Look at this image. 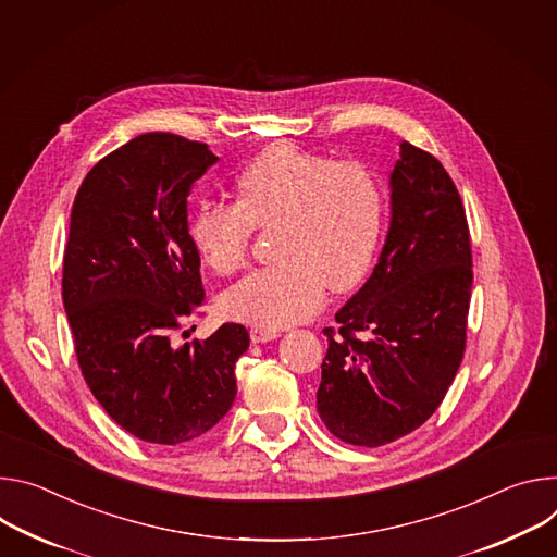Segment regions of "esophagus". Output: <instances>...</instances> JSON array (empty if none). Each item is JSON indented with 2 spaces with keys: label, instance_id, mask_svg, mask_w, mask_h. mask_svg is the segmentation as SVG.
I'll use <instances>...</instances> for the list:
<instances>
[{
  "label": "esophagus",
  "instance_id": "obj_1",
  "mask_svg": "<svg viewBox=\"0 0 557 557\" xmlns=\"http://www.w3.org/2000/svg\"><path fill=\"white\" fill-rule=\"evenodd\" d=\"M250 338H252V343H268V341L278 338V330H272V327H259V325H255V327L250 330Z\"/></svg>",
  "mask_w": 557,
  "mask_h": 557
}]
</instances>
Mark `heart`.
Wrapping results in <instances>:
<instances>
[{
  "instance_id": "1",
  "label": "heart",
  "mask_w": 557,
  "mask_h": 557,
  "mask_svg": "<svg viewBox=\"0 0 557 557\" xmlns=\"http://www.w3.org/2000/svg\"><path fill=\"white\" fill-rule=\"evenodd\" d=\"M236 193L238 201H197L188 221L201 261L223 276L250 261L257 227L274 225L278 261L223 296L232 319L259 327L300 323L323 305L327 287L354 289L376 255L385 188L364 163L281 141L236 174Z\"/></svg>"
}]
</instances>
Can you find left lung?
<instances>
[{
    "instance_id": "obj_1",
    "label": "left lung",
    "mask_w": 557,
    "mask_h": 557,
    "mask_svg": "<svg viewBox=\"0 0 557 557\" xmlns=\"http://www.w3.org/2000/svg\"><path fill=\"white\" fill-rule=\"evenodd\" d=\"M392 223L379 265L336 314L317 407L336 438L394 443L434 413L467 345L473 283L471 236L443 163L400 144Z\"/></svg>"
}]
</instances>
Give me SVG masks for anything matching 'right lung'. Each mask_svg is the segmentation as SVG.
I'll return each mask as SVG.
<instances>
[{"instance_id":"add662e5","label":"right lung","mask_w":557,"mask_h":557,"mask_svg":"<svg viewBox=\"0 0 557 557\" xmlns=\"http://www.w3.org/2000/svg\"><path fill=\"white\" fill-rule=\"evenodd\" d=\"M216 159L172 133L139 135L86 174L73 203L61 296L82 376L119 426L154 445L208 434L250 345L238 323L172 343L206 300L188 195Z\"/></svg>"}]
</instances>
